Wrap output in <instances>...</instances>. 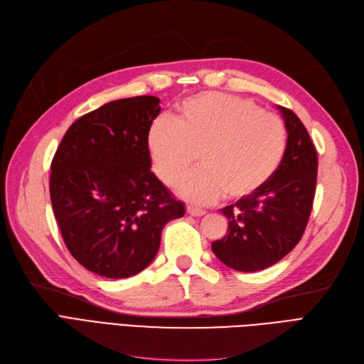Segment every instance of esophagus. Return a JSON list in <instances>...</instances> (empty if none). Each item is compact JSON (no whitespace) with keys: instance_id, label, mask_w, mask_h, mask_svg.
Instances as JSON below:
<instances>
[{"instance_id":"obj_1","label":"esophagus","mask_w":364,"mask_h":364,"mask_svg":"<svg viewBox=\"0 0 364 364\" xmlns=\"http://www.w3.org/2000/svg\"><path fill=\"white\" fill-rule=\"evenodd\" d=\"M186 213H188L190 215L193 217H202L206 214L205 209H200V208H194V206H188L186 208Z\"/></svg>"}]
</instances>
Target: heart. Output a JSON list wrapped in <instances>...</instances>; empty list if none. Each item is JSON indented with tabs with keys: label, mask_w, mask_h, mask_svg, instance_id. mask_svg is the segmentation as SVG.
I'll return each mask as SVG.
<instances>
[{
	"label": "heart",
	"mask_w": 364,
	"mask_h": 364,
	"mask_svg": "<svg viewBox=\"0 0 364 364\" xmlns=\"http://www.w3.org/2000/svg\"><path fill=\"white\" fill-rule=\"evenodd\" d=\"M287 132L282 119L245 98L203 92L185 98L173 121L149 129L147 149L153 170L167 186L181 185L190 202L209 203L223 196L241 200L259 191L285 155Z\"/></svg>",
	"instance_id": "obj_1"
}]
</instances>
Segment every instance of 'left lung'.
<instances>
[{"label":"left lung","mask_w":364,"mask_h":364,"mask_svg":"<svg viewBox=\"0 0 364 364\" xmlns=\"http://www.w3.org/2000/svg\"><path fill=\"white\" fill-rule=\"evenodd\" d=\"M278 109L287 129L279 168L259 191L222 209L228 232L211 245L215 257L238 272H258L281 261L301 241L311 214L317 151L297 115Z\"/></svg>","instance_id":"left-lung-1"}]
</instances>
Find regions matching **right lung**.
Wrapping results in <instances>:
<instances>
[{
  "label": "right lung",
  "mask_w": 364,
  "mask_h": 364,
  "mask_svg": "<svg viewBox=\"0 0 364 364\" xmlns=\"http://www.w3.org/2000/svg\"><path fill=\"white\" fill-rule=\"evenodd\" d=\"M159 112L153 95L106 103L70 126L53 158L50 197L62 238L100 277L144 270L164 226L185 214L150 170L147 134Z\"/></svg>",
  "instance_id": "add662e5"
}]
</instances>
